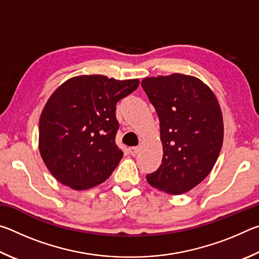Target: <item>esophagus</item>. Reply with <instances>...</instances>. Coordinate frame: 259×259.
<instances>
[{
  "label": "esophagus",
  "instance_id": "esophagus-1",
  "mask_svg": "<svg viewBox=\"0 0 259 259\" xmlns=\"http://www.w3.org/2000/svg\"><path fill=\"white\" fill-rule=\"evenodd\" d=\"M138 151H139V148L138 147H130L129 148V152H130V154L133 155V156H136L138 154Z\"/></svg>",
  "mask_w": 259,
  "mask_h": 259
}]
</instances>
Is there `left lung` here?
<instances>
[{
	"mask_svg": "<svg viewBox=\"0 0 259 259\" xmlns=\"http://www.w3.org/2000/svg\"><path fill=\"white\" fill-rule=\"evenodd\" d=\"M142 87L159 116L163 146L161 165L146 179L162 192L183 194L208 176L222 150L218 100L198 77L178 73L146 77Z\"/></svg>",
	"mask_w": 259,
	"mask_h": 259,
	"instance_id": "1",
	"label": "left lung"
}]
</instances>
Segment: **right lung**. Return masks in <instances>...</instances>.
I'll list each match as a JSON object with an SVG mask.
<instances>
[{"label": "right lung", "instance_id": "obj_1", "mask_svg": "<svg viewBox=\"0 0 259 259\" xmlns=\"http://www.w3.org/2000/svg\"><path fill=\"white\" fill-rule=\"evenodd\" d=\"M138 85V78L81 75L51 95L40 117L38 147L57 181L83 191L111 176L123 155L115 144L116 103Z\"/></svg>", "mask_w": 259, "mask_h": 259}]
</instances>
